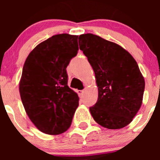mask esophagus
<instances>
[{"mask_svg":"<svg viewBox=\"0 0 160 160\" xmlns=\"http://www.w3.org/2000/svg\"><path fill=\"white\" fill-rule=\"evenodd\" d=\"M83 92H84V90H77V93H78V95L80 97H82V95H83Z\"/></svg>","mask_w":160,"mask_h":160,"instance_id":"1","label":"esophagus"}]
</instances>
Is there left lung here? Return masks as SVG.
Here are the masks:
<instances>
[{
    "label": "left lung",
    "instance_id": "1",
    "mask_svg": "<svg viewBox=\"0 0 160 160\" xmlns=\"http://www.w3.org/2000/svg\"><path fill=\"white\" fill-rule=\"evenodd\" d=\"M79 45L98 88V101L90 108L92 117L108 129L127 126L141 107L145 90L136 61L122 46L93 34L80 35Z\"/></svg>",
    "mask_w": 160,
    "mask_h": 160
}]
</instances>
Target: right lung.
<instances>
[{"mask_svg":"<svg viewBox=\"0 0 160 160\" xmlns=\"http://www.w3.org/2000/svg\"><path fill=\"white\" fill-rule=\"evenodd\" d=\"M78 35L59 34L38 44L25 60L21 99L32 123L48 135L63 133L72 123L79 97L67 85V67L78 51Z\"/></svg>","mask_w":160,"mask_h":160,"instance_id":"obj_1","label":"right lung"}]
</instances>
